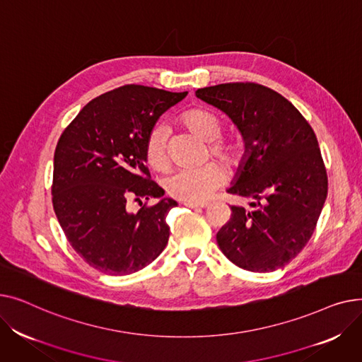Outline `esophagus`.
<instances>
[{
	"mask_svg": "<svg viewBox=\"0 0 362 362\" xmlns=\"http://www.w3.org/2000/svg\"><path fill=\"white\" fill-rule=\"evenodd\" d=\"M183 205H186L189 208H206L210 204L208 202H183Z\"/></svg>",
	"mask_w": 362,
	"mask_h": 362,
	"instance_id": "34e87169",
	"label": "esophagus"
}]
</instances>
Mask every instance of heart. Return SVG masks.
I'll use <instances>...</instances> for the list:
<instances>
[{"label":"heart","instance_id":"b5f03b06","mask_svg":"<svg viewBox=\"0 0 362 362\" xmlns=\"http://www.w3.org/2000/svg\"><path fill=\"white\" fill-rule=\"evenodd\" d=\"M183 126L208 142L210 154L224 164L236 167L245 157L243 141L236 133L221 135L224 120L218 112L208 107H192L186 110L180 117ZM145 156L148 164L158 171L168 167L167 130L163 126L154 127L145 144ZM226 180V171L217 163H208L194 170H177L165 177V192L185 202H201L210 197Z\"/></svg>","mask_w":362,"mask_h":362}]
</instances>
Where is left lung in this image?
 Masks as SVG:
<instances>
[{"label":"left lung","instance_id":"left-lung-1","mask_svg":"<svg viewBox=\"0 0 362 362\" xmlns=\"http://www.w3.org/2000/svg\"><path fill=\"white\" fill-rule=\"evenodd\" d=\"M197 97L226 112L245 142L227 192L251 202L250 208L232 206L230 220L217 233L220 250L243 270L274 272L303 250L327 198L315 133L292 103L258 83L201 88Z\"/></svg>","mask_w":362,"mask_h":362}]
</instances>
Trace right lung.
I'll list each match as a JSON object with an SVG mask.
<instances>
[{
  "label": "right lung",
  "instance_id": "right-lung-1",
  "mask_svg": "<svg viewBox=\"0 0 362 362\" xmlns=\"http://www.w3.org/2000/svg\"><path fill=\"white\" fill-rule=\"evenodd\" d=\"M186 95L124 85L88 103L62 133L54 152V211L71 248L95 270L132 274L165 248V216L177 202L163 198V187L151 180L145 144L161 114ZM142 197L160 201L129 212L128 199Z\"/></svg>",
  "mask_w": 362,
  "mask_h": 362
}]
</instances>
